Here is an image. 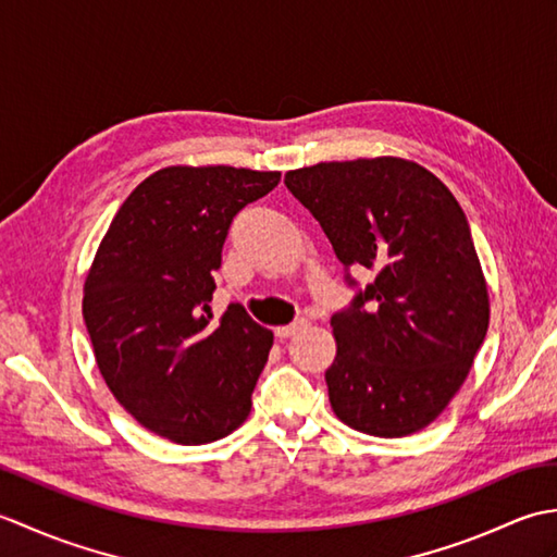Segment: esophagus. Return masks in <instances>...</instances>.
<instances>
[{
	"label": "esophagus",
	"mask_w": 557,
	"mask_h": 557,
	"mask_svg": "<svg viewBox=\"0 0 557 557\" xmlns=\"http://www.w3.org/2000/svg\"><path fill=\"white\" fill-rule=\"evenodd\" d=\"M306 325H309V321H304V318H299V321H294V323H289V325L275 327V335H277L280 339H287V337H292V335H297L299 330H304Z\"/></svg>",
	"instance_id": "1"
}]
</instances>
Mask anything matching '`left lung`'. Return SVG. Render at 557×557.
<instances>
[{"label": "left lung", "mask_w": 557, "mask_h": 557, "mask_svg": "<svg viewBox=\"0 0 557 557\" xmlns=\"http://www.w3.org/2000/svg\"><path fill=\"white\" fill-rule=\"evenodd\" d=\"M285 184L321 222L347 270L375 280L330 318L337 357L325 371L349 429L401 437L441 417L488 330V287L465 210L421 164L401 158L318 162Z\"/></svg>", "instance_id": "obj_1"}]
</instances>
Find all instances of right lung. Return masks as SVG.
Segmentation results:
<instances>
[{"label":"right lung","instance_id":"1","mask_svg":"<svg viewBox=\"0 0 557 557\" xmlns=\"http://www.w3.org/2000/svg\"><path fill=\"white\" fill-rule=\"evenodd\" d=\"M280 172L164 168L116 210L83 287V321L116 401L180 445L220 441L246 421L272 333L242 304L212 323L222 244L236 212Z\"/></svg>","mask_w":557,"mask_h":557}]
</instances>
